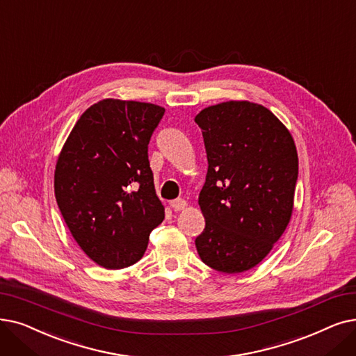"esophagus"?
Returning <instances> with one entry per match:
<instances>
[{"label": "esophagus", "mask_w": 356, "mask_h": 356, "mask_svg": "<svg viewBox=\"0 0 356 356\" xmlns=\"http://www.w3.org/2000/svg\"><path fill=\"white\" fill-rule=\"evenodd\" d=\"M170 207H172L177 212V211H181V209L186 208L188 204H186V200H184V199H175V200H172V202H170Z\"/></svg>", "instance_id": "34e87169"}]
</instances>
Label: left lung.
<instances>
[{"label": "left lung", "mask_w": 356, "mask_h": 356, "mask_svg": "<svg viewBox=\"0 0 356 356\" xmlns=\"http://www.w3.org/2000/svg\"><path fill=\"white\" fill-rule=\"evenodd\" d=\"M208 173L199 193L205 229L199 257L224 273L245 272L281 238L293 209L298 154L291 132L265 106L229 100L200 111Z\"/></svg>", "instance_id": "8db88e82"}]
</instances>
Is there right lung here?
<instances>
[{
  "label": "right lung",
  "mask_w": 356,
  "mask_h": 356,
  "mask_svg": "<svg viewBox=\"0 0 356 356\" xmlns=\"http://www.w3.org/2000/svg\"><path fill=\"white\" fill-rule=\"evenodd\" d=\"M164 107L104 99L80 116L59 152L55 197L81 250L106 269L140 260L164 220L148 144Z\"/></svg>",
  "instance_id": "right-lung-1"
}]
</instances>
